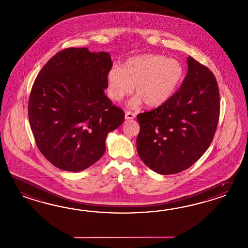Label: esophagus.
Returning <instances> with one entry per match:
<instances>
[{
    "mask_svg": "<svg viewBox=\"0 0 248 248\" xmlns=\"http://www.w3.org/2000/svg\"><path fill=\"white\" fill-rule=\"evenodd\" d=\"M135 117H136L135 114L132 113V112H130V111H127L126 114H125V119H126V120H133Z\"/></svg>",
    "mask_w": 248,
    "mask_h": 248,
    "instance_id": "esophagus-1",
    "label": "esophagus"
}]
</instances>
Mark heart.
Instances as JSON below:
<instances>
[{"mask_svg":"<svg viewBox=\"0 0 248 248\" xmlns=\"http://www.w3.org/2000/svg\"><path fill=\"white\" fill-rule=\"evenodd\" d=\"M184 76V66L176 59L155 54L136 56L128 58L121 68L113 66L108 70V95L121 102L136 85L138 95L128 102V107L139 108L143 101L149 107H157L171 98Z\"/></svg>","mask_w":248,"mask_h":248,"instance_id":"b5f03b06","label":"heart"}]
</instances>
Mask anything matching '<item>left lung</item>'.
Segmentation results:
<instances>
[{
    "label": "left lung",
    "mask_w": 248,
    "mask_h": 248,
    "mask_svg": "<svg viewBox=\"0 0 248 248\" xmlns=\"http://www.w3.org/2000/svg\"><path fill=\"white\" fill-rule=\"evenodd\" d=\"M188 72L180 89L164 104L138 115L140 159L159 174L188 169L210 146L219 117L214 75L187 57Z\"/></svg>",
    "instance_id": "8db88e82"
}]
</instances>
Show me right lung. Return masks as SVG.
Returning <instances> with one entry per match:
<instances>
[{"mask_svg": "<svg viewBox=\"0 0 248 248\" xmlns=\"http://www.w3.org/2000/svg\"><path fill=\"white\" fill-rule=\"evenodd\" d=\"M112 67L108 52L71 47L49 59L36 78L29 120L38 149L64 171H83L102 157L123 110L104 93Z\"/></svg>", "mask_w": 248, "mask_h": 248, "instance_id": "right-lung-1", "label": "right lung"}]
</instances>
